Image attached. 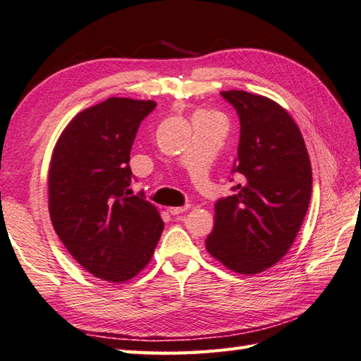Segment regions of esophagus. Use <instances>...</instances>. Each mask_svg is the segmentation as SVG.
<instances>
[{
  "mask_svg": "<svg viewBox=\"0 0 361 361\" xmlns=\"http://www.w3.org/2000/svg\"><path fill=\"white\" fill-rule=\"evenodd\" d=\"M190 208V205H183V207H170L168 208V212H170L171 214H180V213H183V212H187Z\"/></svg>",
  "mask_w": 361,
  "mask_h": 361,
  "instance_id": "34e87169",
  "label": "esophagus"
}]
</instances>
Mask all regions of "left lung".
<instances>
[{"mask_svg":"<svg viewBox=\"0 0 361 361\" xmlns=\"http://www.w3.org/2000/svg\"><path fill=\"white\" fill-rule=\"evenodd\" d=\"M221 95L241 125L233 195L214 204L205 239L213 258L241 275L271 267L289 250L307 213L312 166L300 128L276 102L245 91ZM233 179H230V182Z\"/></svg>","mask_w":361,"mask_h":361,"instance_id":"8db88e82","label":"left lung"}]
</instances>
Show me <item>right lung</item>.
Returning a JSON list of instances; mask_svg holds the SVG:
<instances>
[{
    "instance_id": "1",
    "label": "right lung",
    "mask_w": 361,
    "mask_h": 361,
    "mask_svg": "<svg viewBox=\"0 0 361 361\" xmlns=\"http://www.w3.org/2000/svg\"><path fill=\"white\" fill-rule=\"evenodd\" d=\"M153 100L111 97L71 120L49 166L52 226L91 275L125 283L149 262L164 221L143 193L130 196V153Z\"/></svg>"
}]
</instances>
